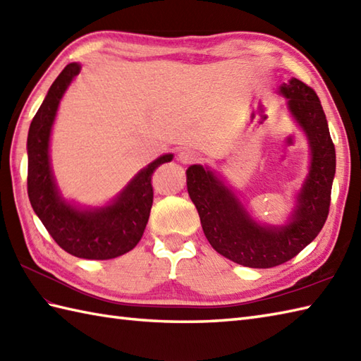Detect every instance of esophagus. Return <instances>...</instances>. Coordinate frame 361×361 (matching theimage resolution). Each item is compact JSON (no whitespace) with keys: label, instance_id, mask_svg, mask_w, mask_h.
Listing matches in <instances>:
<instances>
[{"label":"esophagus","instance_id":"34e87169","mask_svg":"<svg viewBox=\"0 0 361 361\" xmlns=\"http://www.w3.org/2000/svg\"><path fill=\"white\" fill-rule=\"evenodd\" d=\"M178 159L185 164H194V163H197L198 159H200V155H198L197 152L190 150V149H183L178 153Z\"/></svg>","mask_w":361,"mask_h":361}]
</instances>
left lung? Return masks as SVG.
<instances>
[{
	"instance_id": "1",
	"label": "left lung",
	"mask_w": 361,
	"mask_h": 361,
	"mask_svg": "<svg viewBox=\"0 0 361 361\" xmlns=\"http://www.w3.org/2000/svg\"><path fill=\"white\" fill-rule=\"evenodd\" d=\"M281 93L288 99V109L307 133L312 149L309 176L286 226L257 225L231 190L203 166L186 171L188 192L206 239L221 256L243 267L271 268L293 259L319 234L329 216L336 159L319 97L298 79L283 83Z\"/></svg>"
}]
</instances>
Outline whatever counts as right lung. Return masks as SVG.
Listing matches in <instances>:
<instances>
[{
    "label": "right lung",
    "mask_w": 361,
    "mask_h": 361,
    "mask_svg": "<svg viewBox=\"0 0 361 361\" xmlns=\"http://www.w3.org/2000/svg\"><path fill=\"white\" fill-rule=\"evenodd\" d=\"M79 73L78 63L65 66L30 122L27 195L38 219L60 248L82 259H114L133 250L141 240L153 203L152 175L173 155H163L150 163L106 208L80 211L62 200L49 166V135L60 99Z\"/></svg>",
    "instance_id": "right-lung-1"
}]
</instances>
